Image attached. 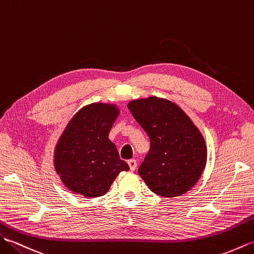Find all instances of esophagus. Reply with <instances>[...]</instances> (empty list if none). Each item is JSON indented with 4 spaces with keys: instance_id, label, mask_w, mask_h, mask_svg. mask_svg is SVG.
I'll use <instances>...</instances> for the list:
<instances>
[{
    "instance_id": "obj_1",
    "label": "esophagus",
    "mask_w": 254,
    "mask_h": 254,
    "mask_svg": "<svg viewBox=\"0 0 254 254\" xmlns=\"http://www.w3.org/2000/svg\"><path fill=\"white\" fill-rule=\"evenodd\" d=\"M127 163H128V165H129V168H130V171L136 170V167H137L136 160H129Z\"/></svg>"
}]
</instances>
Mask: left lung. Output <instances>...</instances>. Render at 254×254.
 I'll list each match as a JSON object with an SVG mask.
<instances>
[{
  "instance_id": "obj_1",
  "label": "left lung",
  "mask_w": 254,
  "mask_h": 254,
  "mask_svg": "<svg viewBox=\"0 0 254 254\" xmlns=\"http://www.w3.org/2000/svg\"><path fill=\"white\" fill-rule=\"evenodd\" d=\"M128 109L150 139V150L138 173L152 192L182 195L198 182L206 164V145L199 129L178 105L150 97L133 100Z\"/></svg>"
}]
</instances>
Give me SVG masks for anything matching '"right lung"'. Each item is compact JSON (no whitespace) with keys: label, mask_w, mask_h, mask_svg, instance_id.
Returning a JSON list of instances; mask_svg holds the SVG:
<instances>
[{"label":"right lung","mask_w":254,"mask_h":254,"mask_svg":"<svg viewBox=\"0 0 254 254\" xmlns=\"http://www.w3.org/2000/svg\"><path fill=\"white\" fill-rule=\"evenodd\" d=\"M120 114L115 105L83 106L69 121L54 151V167L72 192L98 198L110 190L117 175L129 171L109 133Z\"/></svg>","instance_id":"obj_1"}]
</instances>
